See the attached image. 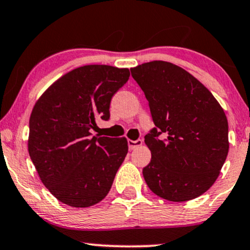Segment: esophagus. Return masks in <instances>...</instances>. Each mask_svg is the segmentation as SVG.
Here are the masks:
<instances>
[{"mask_svg": "<svg viewBox=\"0 0 250 250\" xmlns=\"http://www.w3.org/2000/svg\"><path fill=\"white\" fill-rule=\"evenodd\" d=\"M142 143H143V141L141 140V138H138V140H136V141L128 140V146H129V149H130V150H134V149L138 148L140 146H142Z\"/></svg>", "mask_w": 250, "mask_h": 250, "instance_id": "1", "label": "esophagus"}]
</instances>
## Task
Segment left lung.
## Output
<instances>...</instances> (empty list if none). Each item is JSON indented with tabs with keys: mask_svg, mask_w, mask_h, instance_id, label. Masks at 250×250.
Instances as JSON below:
<instances>
[{
	"mask_svg": "<svg viewBox=\"0 0 250 250\" xmlns=\"http://www.w3.org/2000/svg\"><path fill=\"white\" fill-rule=\"evenodd\" d=\"M149 102L155 127L144 137L151 161L143 169L149 188L170 201H188L208 190L226 161L228 122L199 80L162 60L130 68Z\"/></svg>",
	"mask_w": 250,
	"mask_h": 250,
	"instance_id": "8db88e82",
	"label": "left lung"
}]
</instances>
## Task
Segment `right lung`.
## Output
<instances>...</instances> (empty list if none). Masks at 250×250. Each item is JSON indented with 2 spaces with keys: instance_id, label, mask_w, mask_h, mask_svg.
<instances>
[{
  "instance_id": "right-lung-1",
  "label": "right lung",
  "mask_w": 250,
  "mask_h": 250,
  "mask_svg": "<svg viewBox=\"0 0 250 250\" xmlns=\"http://www.w3.org/2000/svg\"><path fill=\"white\" fill-rule=\"evenodd\" d=\"M129 76L128 68L81 66L36 102L29 121L30 158L47 190L66 205H95L112 188L128 142L91 131L98 119L109 120L112 98Z\"/></svg>"
}]
</instances>
